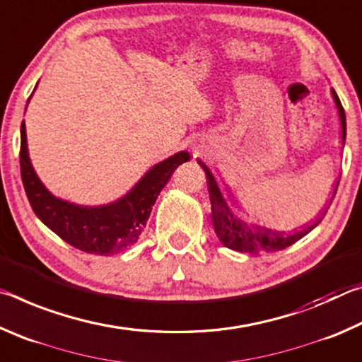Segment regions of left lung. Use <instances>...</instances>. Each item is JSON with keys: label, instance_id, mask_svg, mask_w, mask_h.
<instances>
[{"label": "left lung", "instance_id": "obj_1", "mask_svg": "<svg viewBox=\"0 0 362 362\" xmlns=\"http://www.w3.org/2000/svg\"><path fill=\"white\" fill-rule=\"evenodd\" d=\"M332 97L339 110L340 116V124H341V142L345 144L346 139V118H345V110H343L339 95L335 94L332 89ZM198 164L206 173L207 180V192H209L211 198V211H212V223L216 235L223 244L225 247L231 250H238V252H249V254H259V252H276V250H283L286 247L292 246L293 243L302 240L305 235L321 223L322 217L326 216L324 211L320 217L315 218V222L303 226L302 230L297 231H284L273 228V226L257 223L254 220H249L240 214L235 204L231 203L228 194L225 193V189L220 185L217 177L211 173V169L206 166V163L198 159ZM339 187V183H337ZM337 187L334 189V196L337 193ZM334 196L330 198L329 206L332 204ZM327 206V207H329Z\"/></svg>", "mask_w": 362, "mask_h": 362}]
</instances>
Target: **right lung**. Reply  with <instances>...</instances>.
<instances>
[{
  "mask_svg": "<svg viewBox=\"0 0 362 362\" xmlns=\"http://www.w3.org/2000/svg\"><path fill=\"white\" fill-rule=\"evenodd\" d=\"M188 159V151L175 153L146 170L129 192L113 203L81 206L54 196L40 180L28 156L25 121L21 126V174L30 206L49 230L88 254L110 255L136 244L159 192L174 170Z\"/></svg>",
  "mask_w": 362,
  "mask_h": 362,
  "instance_id": "add662e5",
  "label": "right lung"
}]
</instances>
